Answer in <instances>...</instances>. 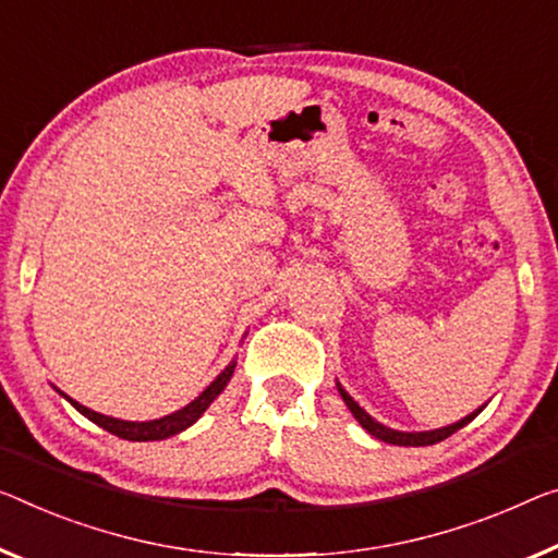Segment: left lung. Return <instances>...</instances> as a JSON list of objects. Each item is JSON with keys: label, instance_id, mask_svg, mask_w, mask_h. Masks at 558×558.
Listing matches in <instances>:
<instances>
[{"label": "left lung", "instance_id": "left-lung-1", "mask_svg": "<svg viewBox=\"0 0 558 558\" xmlns=\"http://www.w3.org/2000/svg\"><path fill=\"white\" fill-rule=\"evenodd\" d=\"M339 393H341V399L347 401V407L351 409V414L356 416V422L362 424L368 434L372 436H376V439H381V441H387V444H397V447H428V444H436V441H444L447 439V436H451L453 432H459L461 426H466L471 418H474L478 411H474V414H469L466 418H461V422H457V424H451V426H444V428H436V432H414V434H407V432H393V428H387V426H381L379 422H374L372 416L366 414V411L356 404L354 399L349 397V393L339 387Z\"/></svg>", "mask_w": 558, "mask_h": 558}]
</instances>
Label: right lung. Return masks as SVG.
I'll list each match as a JSON object with an SVG mask.
<instances>
[{"label": "right lung", "mask_w": 558, "mask_h": 558, "mask_svg": "<svg viewBox=\"0 0 558 558\" xmlns=\"http://www.w3.org/2000/svg\"><path fill=\"white\" fill-rule=\"evenodd\" d=\"M234 366H236V362H231L225 368V372H221L217 379H214L209 387L192 401V404H186L184 409H179V411H174V414H169L165 418H154V422H122V418H111V416H105V414H97V411L82 407L80 401H74L70 397H66V399H70L72 407L80 411V414L87 416L89 422H94L101 428H107L109 434L119 436V439L157 441V439H167V436H174L179 432H184L186 426H192L196 418H199L204 411H207L211 401L217 399L221 391H225L227 381L231 379V374H234Z\"/></svg>", "instance_id": "add662e5"}]
</instances>
